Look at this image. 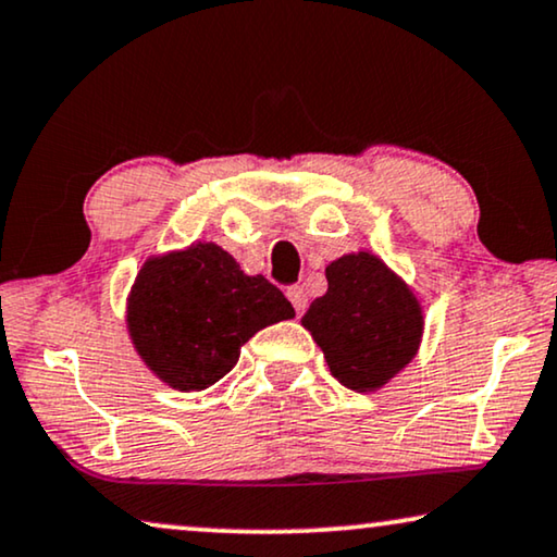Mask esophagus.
<instances>
[{
	"mask_svg": "<svg viewBox=\"0 0 557 557\" xmlns=\"http://www.w3.org/2000/svg\"><path fill=\"white\" fill-rule=\"evenodd\" d=\"M286 296H288V301L294 304V309H296V314H304V311H307V304H309V299H307V292H304V286H292L286 292Z\"/></svg>",
	"mask_w": 557,
	"mask_h": 557,
	"instance_id": "obj_1",
	"label": "esophagus"
}]
</instances>
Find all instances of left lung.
I'll return each mask as SVG.
<instances>
[{
    "label": "left lung",
    "instance_id": "1",
    "mask_svg": "<svg viewBox=\"0 0 557 557\" xmlns=\"http://www.w3.org/2000/svg\"><path fill=\"white\" fill-rule=\"evenodd\" d=\"M326 294L311 301L301 324L342 385L357 393L377 391L416 357L423 334L421 304L368 250L326 265Z\"/></svg>",
    "mask_w": 557,
    "mask_h": 557
}]
</instances>
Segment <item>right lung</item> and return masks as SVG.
Masks as SVG:
<instances>
[{
    "mask_svg": "<svg viewBox=\"0 0 557 557\" xmlns=\"http://www.w3.org/2000/svg\"><path fill=\"white\" fill-rule=\"evenodd\" d=\"M292 317L294 307L269 278L243 273L215 243L149 258L126 307L136 352L182 393L215 385L256 332Z\"/></svg>",
    "mask_w": 557,
    "mask_h": 557,
    "instance_id": "right-lung-1",
    "label": "right lung"
}]
</instances>
